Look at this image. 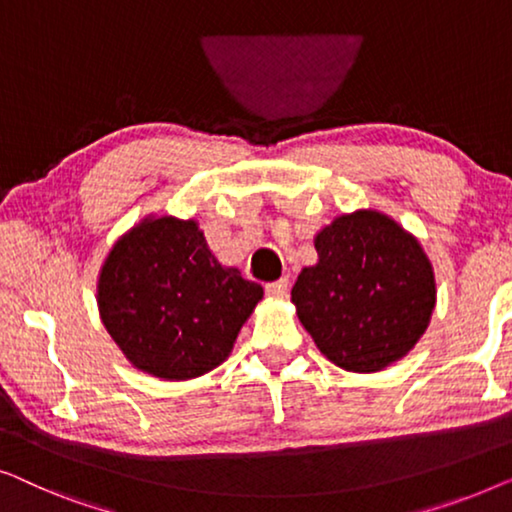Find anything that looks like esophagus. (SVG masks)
<instances>
[{"instance_id": "1", "label": "esophagus", "mask_w": 512, "mask_h": 512, "mask_svg": "<svg viewBox=\"0 0 512 512\" xmlns=\"http://www.w3.org/2000/svg\"><path fill=\"white\" fill-rule=\"evenodd\" d=\"M287 285H290L287 283V278H278V280H273V283H266L264 290L269 297H285Z\"/></svg>"}]
</instances>
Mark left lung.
Segmentation results:
<instances>
[{
  "label": "left lung",
  "mask_w": 512,
  "mask_h": 512,
  "mask_svg": "<svg viewBox=\"0 0 512 512\" xmlns=\"http://www.w3.org/2000/svg\"><path fill=\"white\" fill-rule=\"evenodd\" d=\"M318 264L292 287L301 325L345 371L371 373L420 341L436 283L415 236L376 211L341 215L315 236Z\"/></svg>",
  "instance_id": "8db88e82"
}]
</instances>
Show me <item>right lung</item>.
Wrapping results in <instances>:
<instances>
[{
	"instance_id": "right-lung-1",
	"label": "right lung",
	"mask_w": 512,
	"mask_h": 512,
	"mask_svg": "<svg viewBox=\"0 0 512 512\" xmlns=\"http://www.w3.org/2000/svg\"><path fill=\"white\" fill-rule=\"evenodd\" d=\"M97 294L102 322L136 369L187 380L225 362L264 292L213 257L197 222L164 215L115 243Z\"/></svg>"
}]
</instances>
